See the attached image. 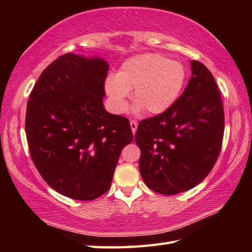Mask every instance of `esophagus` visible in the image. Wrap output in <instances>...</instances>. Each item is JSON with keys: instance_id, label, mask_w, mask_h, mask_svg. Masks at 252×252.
<instances>
[{"instance_id": "1", "label": "esophagus", "mask_w": 252, "mask_h": 252, "mask_svg": "<svg viewBox=\"0 0 252 252\" xmlns=\"http://www.w3.org/2000/svg\"><path fill=\"white\" fill-rule=\"evenodd\" d=\"M130 126H131L132 133H133V134H135L136 129H137V122H136V121H133V120H131V121H130Z\"/></svg>"}]
</instances>
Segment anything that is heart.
<instances>
[{"instance_id":"1","label":"heart","mask_w":252,"mask_h":252,"mask_svg":"<svg viewBox=\"0 0 252 252\" xmlns=\"http://www.w3.org/2000/svg\"><path fill=\"white\" fill-rule=\"evenodd\" d=\"M183 63L159 54H142L122 63L117 74H109L105 91L112 110L122 114L126 98L133 90V111L146 109L151 115H160L173 106L186 82Z\"/></svg>"}]
</instances>
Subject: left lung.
I'll list each match as a JSON object with an SVG mask.
<instances>
[{"label":"left lung","instance_id":"8db88e82","mask_svg":"<svg viewBox=\"0 0 252 252\" xmlns=\"http://www.w3.org/2000/svg\"><path fill=\"white\" fill-rule=\"evenodd\" d=\"M184 92L163 114L140 122L135 142L143 181L161 195L195 187L210 173L221 152L224 111L210 70L191 61Z\"/></svg>","mask_w":252,"mask_h":252}]
</instances>
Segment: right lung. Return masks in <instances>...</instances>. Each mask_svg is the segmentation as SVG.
I'll return each instance as SVG.
<instances>
[{"label":"right lung","mask_w":252,"mask_h":252,"mask_svg":"<svg viewBox=\"0 0 252 252\" xmlns=\"http://www.w3.org/2000/svg\"><path fill=\"white\" fill-rule=\"evenodd\" d=\"M108 69L103 58L63 54L41 73L27 104L32 161L53 189L72 199L105 194L133 140L129 120L105 110Z\"/></svg>","instance_id":"obj_1"}]
</instances>
